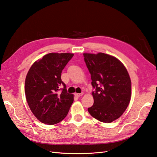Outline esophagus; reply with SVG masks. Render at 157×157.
<instances>
[{"label":"esophagus","instance_id":"34e87169","mask_svg":"<svg viewBox=\"0 0 157 157\" xmlns=\"http://www.w3.org/2000/svg\"><path fill=\"white\" fill-rule=\"evenodd\" d=\"M75 96H77V97H80V96H82V95H83V92L80 93V94L76 93V94H75Z\"/></svg>","mask_w":157,"mask_h":157}]
</instances>
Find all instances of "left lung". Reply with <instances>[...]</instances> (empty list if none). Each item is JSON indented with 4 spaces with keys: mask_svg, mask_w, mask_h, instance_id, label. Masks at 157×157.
Segmentation results:
<instances>
[{
    "mask_svg": "<svg viewBox=\"0 0 157 157\" xmlns=\"http://www.w3.org/2000/svg\"><path fill=\"white\" fill-rule=\"evenodd\" d=\"M83 55L94 89V102L88 111L100 122H112L122 115L130 103L129 74L124 65L112 56L101 52Z\"/></svg>",
    "mask_w": 157,
    "mask_h": 157,
    "instance_id": "1",
    "label": "left lung"
}]
</instances>
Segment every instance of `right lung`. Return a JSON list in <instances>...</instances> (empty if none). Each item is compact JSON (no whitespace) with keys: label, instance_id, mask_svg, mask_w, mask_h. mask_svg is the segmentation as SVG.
<instances>
[{"label":"right lung","instance_id":"1","mask_svg":"<svg viewBox=\"0 0 157 157\" xmlns=\"http://www.w3.org/2000/svg\"><path fill=\"white\" fill-rule=\"evenodd\" d=\"M73 55L46 54L32 65L26 76L28 105L37 119L46 124H56L64 119L73 102V95L67 93L61 78L62 70Z\"/></svg>","mask_w":157,"mask_h":157}]
</instances>
